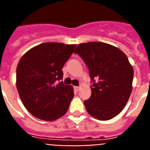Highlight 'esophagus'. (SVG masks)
Instances as JSON below:
<instances>
[{
  "instance_id": "obj_1",
  "label": "esophagus",
  "mask_w": 150,
  "mask_h": 150,
  "mask_svg": "<svg viewBox=\"0 0 150 150\" xmlns=\"http://www.w3.org/2000/svg\"><path fill=\"white\" fill-rule=\"evenodd\" d=\"M79 89H80V87H77V86H75V87H74V90H75V91H79Z\"/></svg>"
}]
</instances>
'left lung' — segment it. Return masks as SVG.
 <instances>
[{
	"mask_svg": "<svg viewBox=\"0 0 150 150\" xmlns=\"http://www.w3.org/2000/svg\"><path fill=\"white\" fill-rule=\"evenodd\" d=\"M74 53L89 69L91 96L84 102L88 112L101 121L116 116L132 91L134 69L127 56L112 45L96 41L79 44Z\"/></svg>",
	"mask_w": 150,
	"mask_h": 150,
	"instance_id": "obj_1",
	"label": "left lung"
}]
</instances>
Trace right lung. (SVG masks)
Returning <instances> with one entry per match:
<instances>
[{"mask_svg":"<svg viewBox=\"0 0 150 150\" xmlns=\"http://www.w3.org/2000/svg\"><path fill=\"white\" fill-rule=\"evenodd\" d=\"M76 44L43 43L22 57L16 68V88L32 115L52 122L64 115L74 97L72 86L62 80V67Z\"/></svg>","mask_w":150,"mask_h":150,"instance_id":"add662e5","label":"right lung"}]
</instances>
